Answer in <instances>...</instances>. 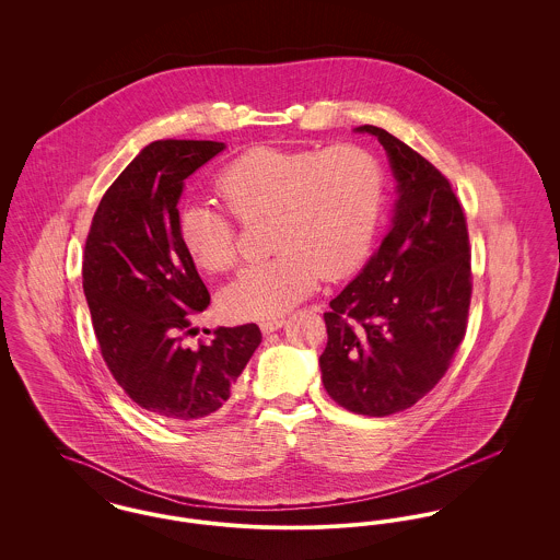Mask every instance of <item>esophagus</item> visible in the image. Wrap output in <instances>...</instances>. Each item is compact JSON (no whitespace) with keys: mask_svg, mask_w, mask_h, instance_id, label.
Returning a JSON list of instances; mask_svg holds the SVG:
<instances>
[{"mask_svg":"<svg viewBox=\"0 0 560 560\" xmlns=\"http://www.w3.org/2000/svg\"><path fill=\"white\" fill-rule=\"evenodd\" d=\"M285 325V319L283 317H277V319H267L260 323V329H262V334H272V331H277V329H281Z\"/></svg>","mask_w":560,"mask_h":560,"instance_id":"1","label":"esophagus"}]
</instances>
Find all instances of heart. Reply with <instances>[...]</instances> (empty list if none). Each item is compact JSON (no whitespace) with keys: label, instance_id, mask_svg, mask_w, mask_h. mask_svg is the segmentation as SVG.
<instances>
[{"label":"heart","instance_id":"heart-1","mask_svg":"<svg viewBox=\"0 0 560 560\" xmlns=\"http://www.w3.org/2000/svg\"><path fill=\"white\" fill-rule=\"evenodd\" d=\"M215 190L241 222H270L268 245L277 249L222 290L220 308L231 319H275L311 295L320 277L338 281L365 265L382 220L386 174L372 151L357 144L256 147L218 172ZM178 237L206 272H226L240 260L233 218L208 203L180 210Z\"/></svg>","mask_w":560,"mask_h":560}]
</instances>
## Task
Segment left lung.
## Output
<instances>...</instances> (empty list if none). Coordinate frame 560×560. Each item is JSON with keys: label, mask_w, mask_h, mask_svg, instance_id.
<instances>
[{"label": "left lung", "mask_w": 560, "mask_h": 560, "mask_svg": "<svg viewBox=\"0 0 560 560\" xmlns=\"http://www.w3.org/2000/svg\"><path fill=\"white\" fill-rule=\"evenodd\" d=\"M386 149L399 201L388 235L323 315L327 395L384 418L428 395L452 365L472 295L466 215L452 183L397 136L361 126Z\"/></svg>", "instance_id": "obj_1"}]
</instances>
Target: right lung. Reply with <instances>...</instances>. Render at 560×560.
<instances>
[{
	"instance_id": "add662e5",
	"label": "right lung",
	"mask_w": 560,
	"mask_h": 560,
	"mask_svg": "<svg viewBox=\"0 0 560 560\" xmlns=\"http://www.w3.org/2000/svg\"><path fill=\"white\" fill-rule=\"evenodd\" d=\"M224 142L155 140L103 195L83 249V293L103 359L130 399L172 424L224 411L260 327H218L185 345L210 292L178 237L188 176Z\"/></svg>"
}]
</instances>
